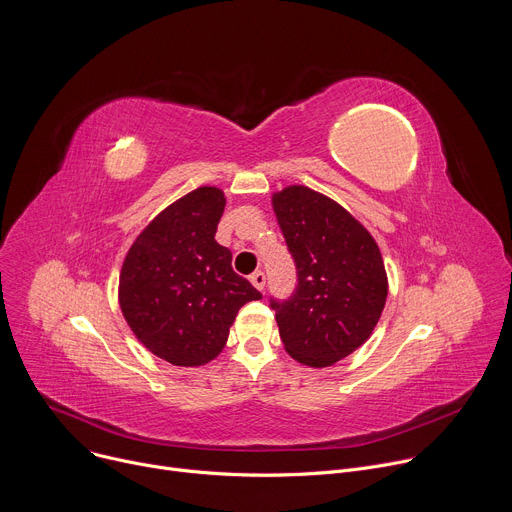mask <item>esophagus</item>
I'll return each instance as SVG.
<instances>
[{
    "label": "esophagus",
    "mask_w": 512,
    "mask_h": 512,
    "mask_svg": "<svg viewBox=\"0 0 512 512\" xmlns=\"http://www.w3.org/2000/svg\"><path fill=\"white\" fill-rule=\"evenodd\" d=\"M251 283L257 287V289H263L265 287V273L263 271H255L251 275Z\"/></svg>",
    "instance_id": "obj_1"
}]
</instances>
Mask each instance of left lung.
I'll use <instances>...</instances> for the list:
<instances>
[{
	"label": "left lung",
	"mask_w": 512,
	"mask_h": 512,
	"mask_svg": "<svg viewBox=\"0 0 512 512\" xmlns=\"http://www.w3.org/2000/svg\"><path fill=\"white\" fill-rule=\"evenodd\" d=\"M273 210L298 271L294 294L269 298L281 342L302 364L330 367L367 340L381 318V251L354 216L306 186L275 194Z\"/></svg>",
	"instance_id": "8db88e82"
}]
</instances>
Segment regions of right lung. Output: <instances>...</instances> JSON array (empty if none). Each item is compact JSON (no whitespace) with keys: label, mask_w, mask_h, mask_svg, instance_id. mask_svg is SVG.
<instances>
[{"label":"right lung","mask_w":512,"mask_h":512,"mask_svg":"<svg viewBox=\"0 0 512 512\" xmlns=\"http://www.w3.org/2000/svg\"><path fill=\"white\" fill-rule=\"evenodd\" d=\"M225 194L202 186L160 212L131 245L121 277V312L133 334L176 367L221 352L237 312L261 300L214 241Z\"/></svg>","instance_id":"add662e5"}]
</instances>
